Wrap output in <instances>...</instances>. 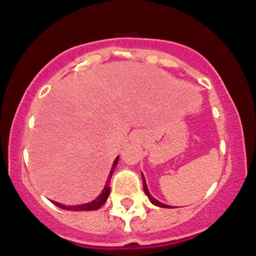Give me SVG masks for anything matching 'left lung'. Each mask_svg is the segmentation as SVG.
I'll return each mask as SVG.
<instances>
[{
  "mask_svg": "<svg viewBox=\"0 0 256 256\" xmlns=\"http://www.w3.org/2000/svg\"><path fill=\"white\" fill-rule=\"evenodd\" d=\"M143 188H144V192L146 194V196H148L149 201H150L152 204L158 206V207H164V208H168V207H170V206H166V204H161V202H158V200H155V198H152V196L150 195V192H149V190H148V186H146V178H144V176H143Z\"/></svg>",
  "mask_w": 256,
  "mask_h": 256,
  "instance_id": "8db88e82",
  "label": "left lung"
}]
</instances>
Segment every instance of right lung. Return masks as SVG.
Returning a JSON list of instances; mask_svg holds the SVG:
<instances>
[{"label":"right lung","instance_id":"1","mask_svg":"<svg viewBox=\"0 0 256 256\" xmlns=\"http://www.w3.org/2000/svg\"><path fill=\"white\" fill-rule=\"evenodd\" d=\"M118 160H119V156L114 160L113 166H112V170H110V176H108L107 183H106L104 190H102V194L98 196V198L94 200L92 202H89V204H79V206H64V204H58V202H54V204H56L58 207L62 208V210H98V208L102 207L104 202L107 201L108 195H110V177H112V173H113L114 167H116V164H118Z\"/></svg>","mask_w":256,"mask_h":256}]
</instances>
